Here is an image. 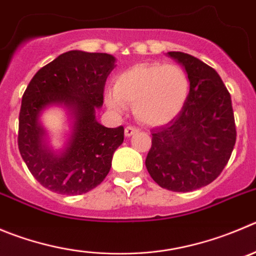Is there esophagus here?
I'll list each match as a JSON object with an SVG mask.
<instances>
[{"label":"esophagus","mask_w":256,"mask_h":256,"mask_svg":"<svg viewBox=\"0 0 256 256\" xmlns=\"http://www.w3.org/2000/svg\"><path fill=\"white\" fill-rule=\"evenodd\" d=\"M138 128H132V126H128V128H125V136L126 138H130V136H132L134 134H136L138 132Z\"/></svg>","instance_id":"obj_1"}]
</instances>
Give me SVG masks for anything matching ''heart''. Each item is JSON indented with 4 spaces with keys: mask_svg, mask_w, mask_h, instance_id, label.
Listing matches in <instances>:
<instances>
[{
    "mask_svg": "<svg viewBox=\"0 0 256 256\" xmlns=\"http://www.w3.org/2000/svg\"><path fill=\"white\" fill-rule=\"evenodd\" d=\"M190 80L174 64H136L117 74L114 90L106 93V104L114 114H124L132 106L140 122L159 126L176 118L190 97Z\"/></svg>",
    "mask_w": 256,
    "mask_h": 256,
    "instance_id": "b5f03b06",
    "label": "heart"
}]
</instances>
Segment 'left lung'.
<instances>
[{
    "instance_id": "obj_1",
    "label": "left lung",
    "mask_w": 256,
    "mask_h": 256,
    "mask_svg": "<svg viewBox=\"0 0 256 256\" xmlns=\"http://www.w3.org/2000/svg\"><path fill=\"white\" fill-rule=\"evenodd\" d=\"M166 56L186 69L190 97L170 122L152 130L145 166L154 182L173 192H190L214 182L236 142L231 96L214 68L182 52Z\"/></svg>"
}]
</instances>
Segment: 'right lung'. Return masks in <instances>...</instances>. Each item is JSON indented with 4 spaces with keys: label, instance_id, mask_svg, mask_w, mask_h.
Returning a JSON list of instances; mask_svg holds the SVG:
<instances>
[{
    "label": "right lung",
    "instance_id": "1",
    "mask_svg": "<svg viewBox=\"0 0 256 256\" xmlns=\"http://www.w3.org/2000/svg\"><path fill=\"white\" fill-rule=\"evenodd\" d=\"M116 58L104 52L70 50L42 66L28 83L18 116V150L42 187L59 194L87 193L106 178L114 152L124 142V128H104L96 120L104 88ZM62 106L71 130L63 148L50 145L40 117Z\"/></svg>",
    "mask_w": 256,
    "mask_h": 256
}]
</instances>
